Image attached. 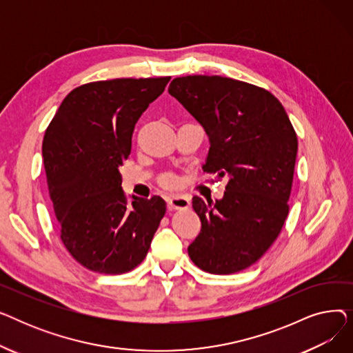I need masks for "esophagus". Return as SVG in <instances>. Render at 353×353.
<instances>
[{
    "instance_id": "esophagus-1",
    "label": "esophagus",
    "mask_w": 353,
    "mask_h": 353,
    "mask_svg": "<svg viewBox=\"0 0 353 353\" xmlns=\"http://www.w3.org/2000/svg\"><path fill=\"white\" fill-rule=\"evenodd\" d=\"M167 206L170 210H184L189 209L190 199L184 194H174L169 200H167Z\"/></svg>"
}]
</instances>
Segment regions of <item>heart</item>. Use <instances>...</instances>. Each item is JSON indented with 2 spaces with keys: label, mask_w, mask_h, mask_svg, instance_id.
<instances>
[{
  "label": "heart",
  "mask_w": 353,
  "mask_h": 353,
  "mask_svg": "<svg viewBox=\"0 0 353 353\" xmlns=\"http://www.w3.org/2000/svg\"><path fill=\"white\" fill-rule=\"evenodd\" d=\"M163 183H164V186L172 188V186H174V184H176V179H174L173 176H167V177L163 180Z\"/></svg>",
  "instance_id": "1"
}]
</instances>
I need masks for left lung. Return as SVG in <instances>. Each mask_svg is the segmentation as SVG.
I'll return each mask as SVG.
<instances>
[{
    "mask_svg": "<svg viewBox=\"0 0 353 353\" xmlns=\"http://www.w3.org/2000/svg\"><path fill=\"white\" fill-rule=\"evenodd\" d=\"M170 96L203 125L210 150L203 169L226 177L221 200L193 197L201 230L188 252L212 274L245 270L279 236L289 213L298 137L281 101L268 90L220 76H186Z\"/></svg>",
    "mask_w": 353,
    "mask_h": 353,
    "instance_id": "1",
    "label": "left lung"
}]
</instances>
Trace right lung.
<instances>
[{
	"label": "right lung",
	"instance_id": "right-lung-1",
	"mask_svg": "<svg viewBox=\"0 0 353 353\" xmlns=\"http://www.w3.org/2000/svg\"><path fill=\"white\" fill-rule=\"evenodd\" d=\"M170 77L92 81L70 91L48 124L43 159L60 237L88 270L121 274L139 266L165 213L161 197L121 189L119 167L134 125Z\"/></svg>",
	"mask_w": 353,
	"mask_h": 353
}]
</instances>
